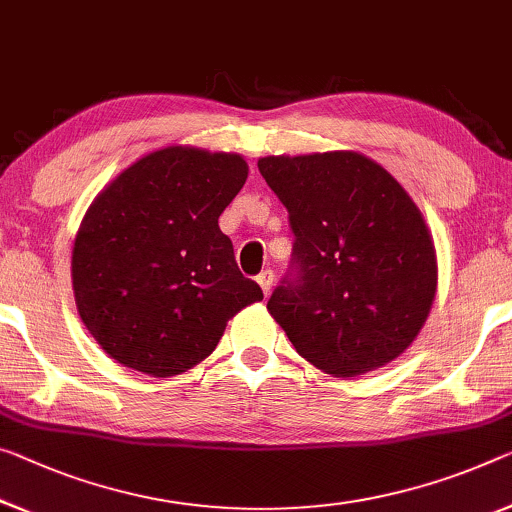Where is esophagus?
I'll return each mask as SVG.
<instances>
[{"mask_svg":"<svg viewBox=\"0 0 512 512\" xmlns=\"http://www.w3.org/2000/svg\"><path fill=\"white\" fill-rule=\"evenodd\" d=\"M256 281H258V286H261L263 295L267 297V295H270L272 283H274V272H272V270H263V272L256 277Z\"/></svg>","mask_w":512,"mask_h":512,"instance_id":"34e87169","label":"esophagus"}]
</instances>
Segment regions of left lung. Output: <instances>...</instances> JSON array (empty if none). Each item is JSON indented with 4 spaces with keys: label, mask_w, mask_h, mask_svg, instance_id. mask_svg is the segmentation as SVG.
Segmentation results:
<instances>
[{
    "label": "left lung",
    "mask_w": 512,
    "mask_h": 512,
    "mask_svg": "<svg viewBox=\"0 0 512 512\" xmlns=\"http://www.w3.org/2000/svg\"><path fill=\"white\" fill-rule=\"evenodd\" d=\"M258 171L288 210L290 274L267 311L300 355L334 377L410 348L437 290V256L403 185L355 151L270 155Z\"/></svg>",
    "instance_id": "8db88e82"
}]
</instances>
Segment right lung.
<instances>
[{
	"instance_id": "1",
	"label": "right lung",
	"mask_w": 512,
	"mask_h": 512,
	"mask_svg": "<svg viewBox=\"0 0 512 512\" xmlns=\"http://www.w3.org/2000/svg\"><path fill=\"white\" fill-rule=\"evenodd\" d=\"M247 174L235 153L167 146L96 196L70 272L80 318L109 357L153 377L185 373L235 313L263 300L217 224Z\"/></svg>"
}]
</instances>
